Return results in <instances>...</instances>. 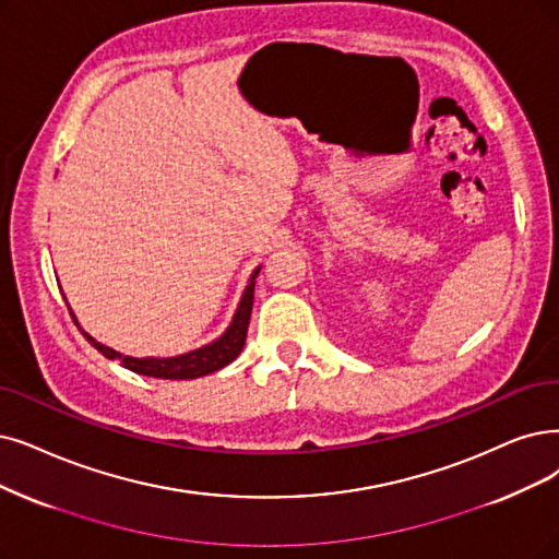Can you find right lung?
<instances>
[{
    "label": "right lung",
    "instance_id": "add662e5",
    "mask_svg": "<svg viewBox=\"0 0 559 559\" xmlns=\"http://www.w3.org/2000/svg\"><path fill=\"white\" fill-rule=\"evenodd\" d=\"M259 271H261V267H257V271L252 273L250 284L242 292V298L238 302L236 314H234L229 328L225 330V334L217 337L215 342L202 346V348L183 353V355H176V357H130V355H121L119 350L96 342L92 334H86L80 328L71 307H69V311H71L75 325L82 330L86 342L92 344L96 350H100L105 357H109V360H119L126 369L142 373V376L167 378V381H190V378H202L206 373H213L222 367H227L240 355V350L245 346V337H248V325H250V314H252V305H254V280H257Z\"/></svg>",
    "mask_w": 559,
    "mask_h": 559
}]
</instances>
